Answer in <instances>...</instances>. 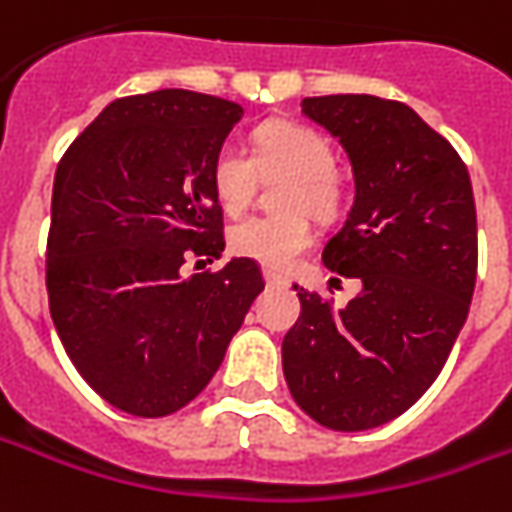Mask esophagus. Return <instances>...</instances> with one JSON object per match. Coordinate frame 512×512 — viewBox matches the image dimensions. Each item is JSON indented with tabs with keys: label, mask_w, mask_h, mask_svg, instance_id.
I'll use <instances>...</instances> for the list:
<instances>
[{
	"label": "esophagus",
	"mask_w": 512,
	"mask_h": 512,
	"mask_svg": "<svg viewBox=\"0 0 512 512\" xmlns=\"http://www.w3.org/2000/svg\"><path fill=\"white\" fill-rule=\"evenodd\" d=\"M263 277H266V285L269 288H280V285H288V280H285L283 274H277V271H263Z\"/></svg>",
	"instance_id": "obj_1"
}]
</instances>
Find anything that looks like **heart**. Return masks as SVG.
I'll list each match as a JSON object with an SVG mask.
<instances>
[{"label": "heart", "mask_w": 512, "mask_h": 512, "mask_svg": "<svg viewBox=\"0 0 512 512\" xmlns=\"http://www.w3.org/2000/svg\"><path fill=\"white\" fill-rule=\"evenodd\" d=\"M257 179H288L277 193V207L285 212L235 224L229 229V249L266 269H285L314 243L307 212L319 221H333L347 204L333 145L311 125L274 120L255 131L252 156L235 145H221L212 156V196L227 215H241L252 204Z\"/></svg>", "instance_id": "1"}]
</instances>
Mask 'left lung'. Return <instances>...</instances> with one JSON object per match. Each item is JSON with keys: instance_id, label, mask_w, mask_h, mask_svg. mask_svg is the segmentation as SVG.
I'll list each match as a JSON object with an SVG mask.
<instances>
[{"instance_id": "left-lung-1", "label": "left lung", "mask_w": 512, "mask_h": 512, "mask_svg": "<svg viewBox=\"0 0 512 512\" xmlns=\"http://www.w3.org/2000/svg\"><path fill=\"white\" fill-rule=\"evenodd\" d=\"M302 111L353 162L356 201L322 260L364 288L336 311L294 285L302 314L283 339L285 384L316 423L375 429L415 406L465 325L476 285L471 176L451 142L398 100L305 97Z\"/></svg>"}]
</instances>
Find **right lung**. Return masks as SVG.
<instances>
[{"instance_id":"add662e5","label":"right lung","mask_w":512,"mask_h":512,"mask_svg":"<svg viewBox=\"0 0 512 512\" xmlns=\"http://www.w3.org/2000/svg\"><path fill=\"white\" fill-rule=\"evenodd\" d=\"M241 117L238 103L187 89L120 97L58 162L44 266L52 322L83 381L128 415L193 401L266 285L246 257L182 271L224 252L210 162Z\"/></svg>"}]
</instances>
